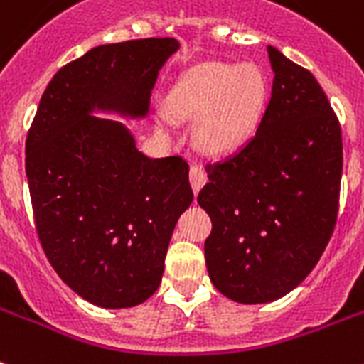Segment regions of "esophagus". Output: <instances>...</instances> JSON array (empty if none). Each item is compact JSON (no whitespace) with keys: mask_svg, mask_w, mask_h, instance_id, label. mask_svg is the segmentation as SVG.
Listing matches in <instances>:
<instances>
[{"mask_svg":"<svg viewBox=\"0 0 364 364\" xmlns=\"http://www.w3.org/2000/svg\"><path fill=\"white\" fill-rule=\"evenodd\" d=\"M208 181V177H205V172H203L202 164H192L191 166V185H192V191L194 194L200 192V188L205 185Z\"/></svg>","mask_w":364,"mask_h":364,"instance_id":"34e87169","label":"esophagus"}]
</instances>
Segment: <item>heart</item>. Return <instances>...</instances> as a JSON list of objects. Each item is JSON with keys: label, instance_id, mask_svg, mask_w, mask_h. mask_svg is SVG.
<instances>
[{"label": "heart", "instance_id": "obj_1", "mask_svg": "<svg viewBox=\"0 0 364 364\" xmlns=\"http://www.w3.org/2000/svg\"><path fill=\"white\" fill-rule=\"evenodd\" d=\"M267 84L254 65H202L177 85L170 97L179 117H202L198 140L205 149L226 153L239 147L252 132L264 108Z\"/></svg>", "mask_w": 364, "mask_h": 364}]
</instances>
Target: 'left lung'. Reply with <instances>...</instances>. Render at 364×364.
I'll return each mask as SVG.
<instances>
[{
  "mask_svg": "<svg viewBox=\"0 0 364 364\" xmlns=\"http://www.w3.org/2000/svg\"><path fill=\"white\" fill-rule=\"evenodd\" d=\"M274 73L256 134L208 164L198 203L209 213L205 265L228 299H280L306 279L329 243L338 213L342 134L309 70L267 46Z\"/></svg>",
  "mask_w": 364,
  "mask_h": 364,
  "instance_id": "8db88e82",
  "label": "left lung"
}]
</instances>
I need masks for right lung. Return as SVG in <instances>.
Wrapping results in <instances>:
<instances>
[{"label":"right lung","mask_w":364,"mask_h":364,"mask_svg":"<svg viewBox=\"0 0 364 364\" xmlns=\"http://www.w3.org/2000/svg\"><path fill=\"white\" fill-rule=\"evenodd\" d=\"M176 38L91 48L58 70L26 140V176L44 254L75 294L129 309L161 284L177 218L192 203L181 156L149 159L125 123L144 119Z\"/></svg>","instance_id":"right-lung-1"}]
</instances>
